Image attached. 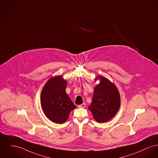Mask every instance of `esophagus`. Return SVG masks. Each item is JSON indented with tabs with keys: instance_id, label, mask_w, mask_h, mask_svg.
I'll return each mask as SVG.
<instances>
[{
	"instance_id": "34e87169",
	"label": "esophagus",
	"mask_w": 158,
	"mask_h": 158,
	"mask_svg": "<svg viewBox=\"0 0 158 158\" xmlns=\"http://www.w3.org/2000/svg\"><path fill=\"white\" fill-rule=\"evenodd\" d=\"M85 106V104L83 103V104H81V105H79V106H78V107H79V108H84Z\"/></svg>"
}]
</instances>
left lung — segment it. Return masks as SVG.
I'll list each match as a JSON object with an SVG mask.
<instances>
[{
	"label": "left lung",
	"mask_w": 158,
	"mask_h": 158,
	"mask_svg": "<svg viewBox=\"0 0 158 158\" xmlns=\"http://www.w3.org/2000/svg\"><path fill=\"white\" fill-rule=\"evenodd\" d=\"M100 82L94 88L93 102L88 109L98 123L110 120L119 110L121 105L120 94L116 85L102 76L95 77Z\"/></svg>",
	"instance_id": "8db88e82"
}]
</instances>
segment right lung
Returning <instances> with one entry per match:
<instances>
[{"instance_id": "right-lung-1", "label": "right lung", "mask_w": 158, "mask_h": 158, "mask_svg": "<svg viewBox=\"0 0 158 158\" xmlns=\"http://www.w3.org/2000/svg\"><path fill=\"white\" fill-rule=\"evenodd\" d=\"M67 85V81L60 76L51 77L44 85L40 95L44 114L56 123H64L70 111L76 107L65 93Z\"/></svg>"}]
</instances>
